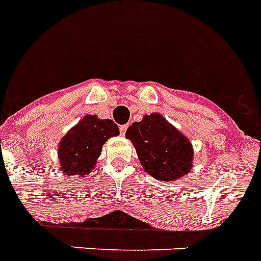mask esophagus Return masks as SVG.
Masks as SVG:
<instances>
[{"label": "esophagus", "mask_w": 261, "mask_h": 261, "mask_svg": "<svg viewBox=\"0 0 261 261\" xmlns=\"http://www.w3.org/2000/svg\"><path fill=\"white\" fill-rule=\"evenodd\" d=\"M126 129H128V125H120V133H121V135H125Z\"/></svg>", "instance_id": "1"}]
</instances>
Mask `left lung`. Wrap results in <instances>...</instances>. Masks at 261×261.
<instances>
[{
  "label": "left lung",
  "instance_id": "1",
  "mask_svg": "<svg viewBox=\"0 0 261 261\" xmlns=\"http://www.w3.org/2000/svg\"><path fill=\"white\" fill-rule=\"evenodd\" d=\"M125 137L135 145L142 168L158 181H174L188 174L193 166V148L188 137L160 113L133 122Z\"/></svg>",
  "mask_w": 261,
  "mask_h": 261
}]
</instances>
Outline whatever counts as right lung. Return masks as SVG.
<instances>
[{"label": "right lung", "instance_id": "add662e5", "mask_svg": "<svg viewBox=\"0 0 261 261\" xmlns=\"http://www.w3.org/2000/svg\"><path fill=\"white\" fill-rule=\"evenodd\" d=\"M119 135V126L112 120L86 116L67 133L59 144V161L67 175L88 174L95 166L104 142Z\"/></svg>", "mask_w": 261, "mask_h": 261}]
</instances>
